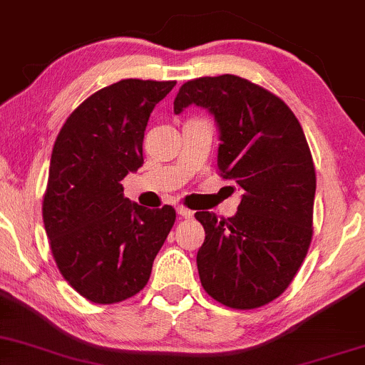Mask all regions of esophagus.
I'll return each mask as SVG.
<instances>
[{
    "mask_svg": "<svg viewBox=\"0 0 365 365\" xmlns=\"http://www.w3.org/2000/svg\"><path fill=\"white\" fill-rule=\"evenodd\" d=\"M178 213L182 218H191L192 217V212H191L190 208H186V207H178Z\"/></svg>",
    "mask_w": 365,
    "mask_h": 365,
    "instance_id": "obj_1",
    "label": "esophagus"
}]
</instances>
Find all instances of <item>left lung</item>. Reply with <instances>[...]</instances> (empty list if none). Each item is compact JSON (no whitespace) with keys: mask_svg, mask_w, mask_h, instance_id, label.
I'll use <instances>...</instances> for the list:
<instances>
[{"mask_svg":"<svg viewBox=\"0 0 365 365\" xmlns=\"http://www.w3.org/2000/svg\"><path fill=\"white\" fill-rule=\"evenodd\" d=\"M196 104L220 130L218 175L242 190L237 215L196 212L205 242L196 263L210 297L232 309L275 301L312 241L316 169L301 123L269 90L235 75L186 81L174 113Z\"/></svg>","mask_w":365,"mask_h":365,"instance_id":"1","label":"left lung"}]
</instances>
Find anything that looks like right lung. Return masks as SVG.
<instances>
[{"mask_svg": "<svg viewBox=\"0 0 365 365\" xmlns=\"http://www.w3.org/2000/svg\"><path fill=\"white\" fill-rule=\"evenodd\" d=\"M174 85L126 78L97 90L54 141L42 218L59 272L90 302L138 294L175 222L170 205L131 203L121 184L143 164L148 118Z\"/></svg>", "mask_w": 365, "mask_h": 365, "instance_id": "right-lung-1", "label": "right lung"}]
</instances>
